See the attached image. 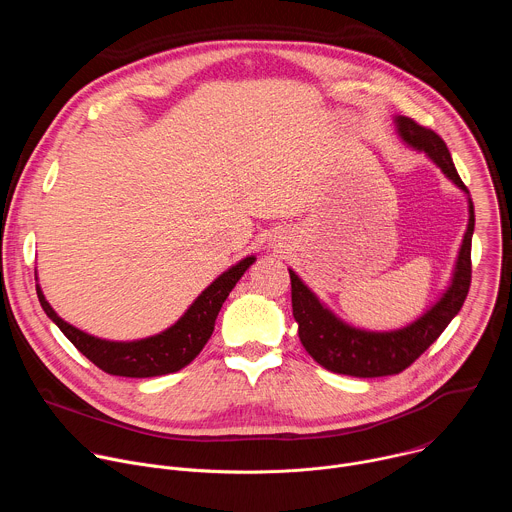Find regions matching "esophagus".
<instances>
[{
  "label": "esophagus",
  "instance_id": "obj_1",
  "mask_svg": "<svg viewBox=\"0 0 512 512\" xmlns=\"http://www.w3.org/2000/svg\"><path fill=\"white\" fill-rule=\"evenodd\" d=\"M269 247H271L273 251L281 253V251H285V239H283V237H273V239L269 241Z\"/></svg>",
  "mask_w": 512,
  "mask_h": 512
}]
</instances>
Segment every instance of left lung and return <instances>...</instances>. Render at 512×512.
Wrapping results in <instances>:
<instances>
[{
    "label": "left lung",
    "instance_id": "8db88e82",
    "mask_svg": "<svg viewBox=\"0 0 512 512\" xmlns=\"http://www.w3.org/2000/svg\"><path fill=\"white\" fill-rule=\"evenodd\" d=\"M395 125L399 137L409 148L423 152L446 174L448 180H452L468 196V229L464 233L452 281L444 296L415 322L399 330L371 332L342 322L318 300V296L296 275V271L289 269L291 308H294V318L298 322L300 340L318 364L338 375L360 379L399 375L440 338L446 326L462 310L470 289V251L474 235V204L470 192L458 176L448 145L440 135L403 115L395 117Z\"/></svg>",
    "mask_w": 512,
    "mask_h": 512
}]
</instances>
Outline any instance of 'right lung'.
Wrapping results in <instances>:
<instances>
[{
    "label": "right lung",
    "mask_w": 512,
    "mask_h": 512,
    "mask_svg": "<svg viewBox=\"0 0 512 512\" xmlns=\"http://www.w3.org/2000/svg\"><path fill=\"white\" fill-rule=\"evenodd\" d=\"M255 263V255L245 257L223 275H218L202 294L192 302L184 316L170 326L168 330L131 342H115L91 336L75 326L64 322L52 306L46 302L40 285H36V294L46 316L60 328V332L77 346L93 364L115 377H160L176 373L190 364L198 352L208 342L218 312H221L225 300L243 277V273Z\"/></svg>",
    "instance_id": "add662e5"
}]
</instances>
